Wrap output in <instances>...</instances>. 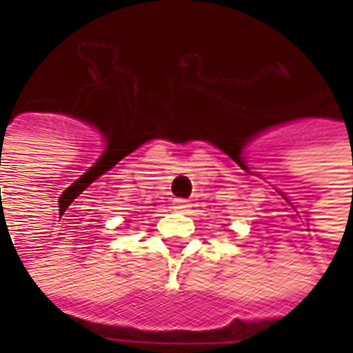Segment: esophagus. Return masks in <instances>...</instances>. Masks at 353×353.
I'll list each match as a JSON object with an SVG mask.
<instances>
[{"label":"esophagus","instance_id":"34e87169","mask_svg":"<svg viewBox=\"0 0 353 353\" xmlns=\"http://www.w3.org/2000/svg\"><path fill=\"white\" fill-rule=\"evenodd\" d=\"M192 204L189 202V200H183V199H176L174 200V210L176 212H179V214H185V212H189V208H191Z\"/></svg>","mask_w":353,"mask_h":353}]
</instances>
